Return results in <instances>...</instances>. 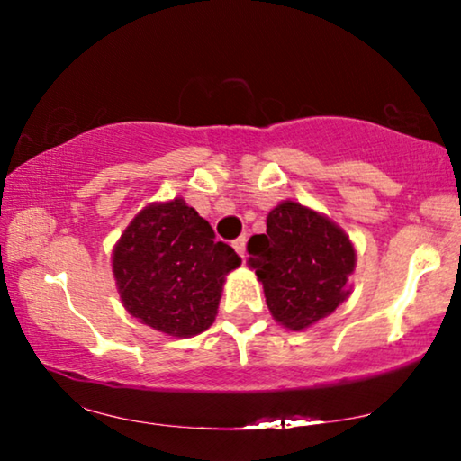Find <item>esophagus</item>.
I'll list each match as a JSON object with an SVG mask.
<instances>
[{"instance_id":"34e87169","label":"esophagus","mask_w":461,"mask_h":461,"mask_svg":"<svg viewBox=\"0 0 461 461\" xmlns=\"http://www.w3.org/2000/svg\"><path fill=\"white\" fill-rule=\"evenodd\" d=\"M245 243H248V239H245V237H239V239H235V241H232V248H235V251L241 258H245Z\"/></svg>"}]
</instances>
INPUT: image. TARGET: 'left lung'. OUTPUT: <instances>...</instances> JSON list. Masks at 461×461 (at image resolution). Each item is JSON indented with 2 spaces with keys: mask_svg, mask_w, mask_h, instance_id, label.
Segmentation results:
<instances>
[{
  "mask_svg": "<svg viewBox=\"0 0 461 461\" xmlns=\"http://www.w3.org/2000/svg\"><path fill=\"white\" fill-rule=\"evenodd\" d=\"M248 251L270 314L287 330L302 331L330 317L350 295L355 248L336 222L311 207L281 201L268 212L267 235L251 237Z\"/></svg>",
  "mask_w": 461,
  "mask_h": 461,
  "instance_id": "1",
  "label": "left lung"
}]
</instances>
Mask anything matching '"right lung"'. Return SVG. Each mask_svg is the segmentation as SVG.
Returning a JSON list of instances; mask_svg holds the SVG:
<instances>
[{
  "instance_id": "add662e5",
  "label": "right lung",
  "mask_w": 461,
  "mask_h": 461,
  "mask_svg": "<svg viewBox=\"0 0 461 461\" xmlns=\"http://www.w3.org/2000/svg\"><path fill=\"white\" fill-rule=\"evenodd\" d=\"M239 264L235 249L216 241L210 222L180 197L144 207L113 249L125 311L174 338L213 323L224 276Z\"/></svg>"
}]
</instances>
